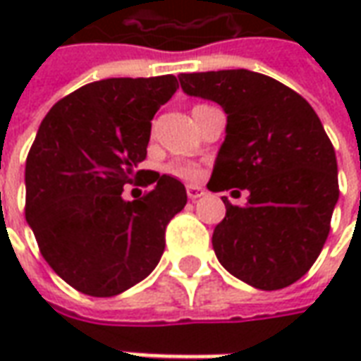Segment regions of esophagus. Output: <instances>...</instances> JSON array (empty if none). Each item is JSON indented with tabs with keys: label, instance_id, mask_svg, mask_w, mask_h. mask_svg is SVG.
I'll use <instances>...</instances> for the list:
<instances>
[{
	"label": "esophagus",
	"instance_id": "esophagus-1",
	"mask_svg": "<svg viewBox=\"0 0 361 361\" xmlns=\"http://www.w3.org/2000/svg\"><path fill=\"white\" fill-rule=\"evenodd\" d=\"M204 195V189L199 188V185H188V197L191 201H195L199 197Z\"/></svg>",
	"mask_w": 361,
	"mask_h": 361
}]
</instances>
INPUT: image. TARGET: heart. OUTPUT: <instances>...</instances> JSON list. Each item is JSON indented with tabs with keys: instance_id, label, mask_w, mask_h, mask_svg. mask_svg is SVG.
I'll list each match as a JSON object with an SVG mask.
<instances>
[{
	"instance_id": "1",
	"label": "heart",
	"mask_w": 361,
	"mask_h": 361,
	"mask_svg": "<svg viewBox=\"0 0 361 361\" xmlns=\"http://www.w3.org/2000/svg\"><path fill=\"white\" fill-rule=\"evenodd\" d=\"M207 108H211V106H207V104H197L195 108H193V118H197L201 111H204ZM168 172L173 173L176 178H181V180L185 181H195L199 176H201V170H199V166L195 164H189V162H172V164L168 166Z\"/></svg>"
}]
</instances>
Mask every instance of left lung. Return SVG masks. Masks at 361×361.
Here are the masks:
<instances>
[{
    "label": "left lung",
    "instance_id": "left-lung-1",
    "mask_svg": "<svg viewBox=\"0 0 361 361\" xmlns=\"http://www.w3.org/2000/svg\"><path fill=\"white\" fill-rule=\"evenodd\" d=\"M183 92L226 111L211 191L247 189V204L222 197L226 216L212 247L235 279L259 290H280L315 263L338 201L331 139L310 102L267 75L247 69L181 73Z\"/></svg>",
    "mask_w": 361,
    "mask_h": 361
}]
</instances>
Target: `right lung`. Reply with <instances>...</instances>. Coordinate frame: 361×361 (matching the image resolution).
Instances as JSON below:
<instances>
[{"label": "right lung", "mask_w": 361, "mask_h": 361, "mask_svg": "<svg viewBox=\"0 0 361 361\" xmlns=\"http://www.w3.org/2000/svg\"><path fill=\"white\" fill-rule=\"evenodd\" d=\"M178 90L173 75L104 79L54 104L28 150V226L46 263L69 286L110 298L147 279L164 253L168 222L188 203L180 180L147 173L152 185L123 201L139 180L150 121Z\"/></svg>", "instance_id": "right-lung-1"}]
</instances>
